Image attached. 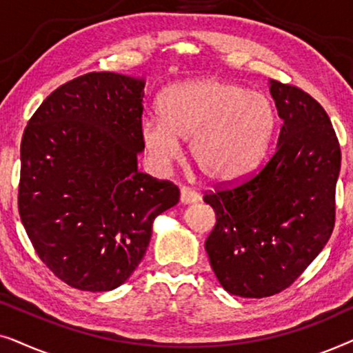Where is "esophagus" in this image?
Returning <instances> with one entry per match:
<instances>
[{
    "mask_svg": "<svg viewBox=\"0 0 353 353\" xmlns=\"http://www.w3.org/2000/svg\"><path fill=\"white\" fill-rule=\"evenodd\" d=\"M201 196L197 194L196 191L190 190V188H181L180 191V202L181 204H194V202H199Z\"/></svg>",
    "mask_w": 353,
    "mask_h": 353,
    "instance_id": "esophagus-1",
    "label": "esophagus"
}]
</instances>
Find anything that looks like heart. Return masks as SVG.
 <instances>
[{"label": "heart", "instance_id": "b5f03b06", "mask_svg": "<svg viewBox=\"0 0 353 353\" xmlns=\"http://www.w3.org/2000/svg\"><path fill=\"white\" fill-rule=\"evenodd\" d=\"M161 119L141 123V143L152 165L163 170L181 154L183 141L197 168L215 183L248 175L262 161L274 112L267 96L219 79L173 85L159 101Z\"/></svg>", "mask_w": 353, "mask_h": 353}]
</instances>
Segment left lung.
Listing matches in <instances>:
<instances>
[{
  "label": "left lung",
  "instance_id": "obj_1",
  "mask_svg": "<svg viewBox=\"0 0 353 353\" xmlns=\"http://www.w3.org/2000/svg\"><path fill=\"white\" fill-rule=\"evenodd\" d=\"M283 120L268 162L238 186L204 196L216 223L205 241L216 279L233 296L281 292L325 248L334 228L341 148L310 94L270 80Z\"/></svg>",
  "mask_w": 353,
  "mask_h": 353
}]
</instances>
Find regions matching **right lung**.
<instances>
[{"label":"right lung","instance_id":"obj_1","mask_svg":"<svg viewBox=\"0 0 353 353\" xmlns=\"http://www.w3.org/2000/svg\"><path fill=\"white\" fill-rule=\"evenodd\" d=\"M144 79L91 72L43 101L21 143L19 214L38 257L80 291L119 288L180 191L138 172Z\"/></svg>","mask_w":353,"mask_h":353}]
</instances>
